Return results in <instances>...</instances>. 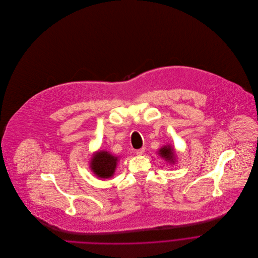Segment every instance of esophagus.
Listing matches in <instances>:
<instances>
[{"label": "esophagus", "mask_w": 258, "mask_h": 258, "mask_svg": "<svg viewBox=\"0 0 258 258\" xmlns=\"http://www.w3.org/2000/svg\"><path fill=\"white\" fill-rule=\"evenodd\" d=\"M144 151H145V147H142V148L136 150V154H137V156H141V154H143Z\"/></svg>", "instance_id": "obj_1"}]
</instances>
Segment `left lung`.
<instances>
[{
  "instance_id": "8db88e82",
  "label": "left lung",
  "mask_w": 258,
  "mask_h": 258,
  "mask_svg": "<svg viewBox=\"0 0 258 258\" xmlns=\"http://www.w3.org/2000/svg\"><path fill=\"white\" fill-rule=\"evenodd\" d=\"M159 154L167 162H175V149L171 145H165L164 147H162L159 150Z\"/></svg>"
}]
</instances>
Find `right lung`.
<instances>
[{"label": "right lung", "mask_w": 258, "mask_h": 258, "mask_svg": "<svg viewBox=\"0 0 258 258\" xmlns=\"http://www.w3.org/2000/svg\"><path fill=\"white\" fill-rule=\"evenodd\" d=\"M118 160V157L113 156L110 152L106 150H100L95 152L92 156L90 169L98 178H111L117 168Z\"/></svg>", "instance_id": "right-lung-1"}]
</instances>
